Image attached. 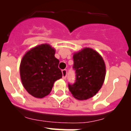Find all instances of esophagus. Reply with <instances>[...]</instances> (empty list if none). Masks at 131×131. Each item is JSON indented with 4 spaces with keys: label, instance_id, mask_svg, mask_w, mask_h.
<instances>
[{
    "label": "esophagus",
    "instance_id": "esophagus-1",
    "mask_svg": "<svg viewBox=\"0 0 131 131\" xmlns=\"http://www.w3.org/2000/svg\"><path fill=\"white\" fill-rule=\"evenodd\" d=\"M62 72V78H63V79H66V78L67 77V70L66 69H63Z\"/></svg>",
    "mask_w": 131,
    "mask_h": 131
}]
</instances>
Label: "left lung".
Instances as JSON below:
<instances>
[{
  "label": "left lung",
  "instance_id": "left-lung-1",
  "mask_svg": "<svg viewBox=\"0 0 131 131\" xmlns=\"http://www.w3.org/2000/svg\"><path fill=\"white\" fill-rule=\"evenodd\" d=\"M73 58L76 81L68 84L69 90L77 100H88L96 95L104 84L106 73L104 60L95 50L87 47L74 52Z\"/></svg>",
  "mask_w": 131,
  "mask_h": 131
}]
</instances>
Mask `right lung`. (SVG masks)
<instances>
[{
  "label": "right lung",
  "mask_w": 131,
  "mask_h": 131,
  "mask_svg": "<svg viewBox=\"0 0 131 131\" xmlns=\"http://www.w3.org/2000/svg\"><path fill=\"white\" fill-rule=\"evenodd\" d=\"M55 52V48L49 44H41L31 48L21 59L19 66L21 83L27 92L35 98L48 95L54 82L62 77Z\"/></svg>",
  "instance_id": "add662e5"
}]
</instances>
